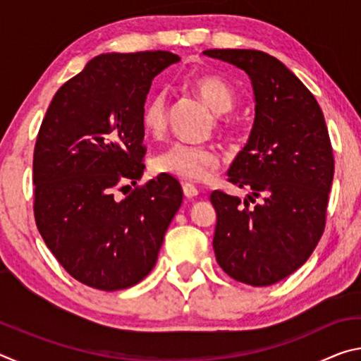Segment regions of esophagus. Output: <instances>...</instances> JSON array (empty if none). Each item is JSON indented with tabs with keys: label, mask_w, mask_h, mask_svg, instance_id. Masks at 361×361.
<instances>
[{
	"label": "esophagus",
	"mask_w": 361,
	"mask_h": 361,
	"mask_svg": "<svg viewBox=\"0 0 361 361\" xmlns=\"http://www.w3.org/2000/svg\"><path fill=\"white\" fill-rule=\"evenodd\" d=\"M183 192H185L188 199H194L199 195V189L195 188L192 183H185V185H183Z\"/></svg>",
	"instance_id": "obj_1"
}]
</instances>
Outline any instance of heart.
Listing matches in <instances>:
<instances>
[{
    "label": "heart",
    "mask_w": 361,
    "mask_h": 361,
    "mask_svg": "<svg viewBox=\"0 0 361 361\" xmlns=\"http://www.w3.org/2000/svg\"><path fill=\"white\" fill-rule=\"evenodd\" d=\"M189 87L215 114L229 113L235 103V92L228 81L216 75H204L194 78ZM143 130L148 135L159 138L167 129V97L157 92L148 97L140 114ZM229 130L228 124L219 126ZM218 154L210 146H197L188 143H173L151 159L154 173L176 176L180 180L200 181L218 167Z\"/></svg>",
    "instance_id": "heart-1"
}]
</instances>
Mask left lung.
Returning <instances> with one entry per match:
<instances>
[{
	"mask_svg": "<svg viewBox=\"0 0 361 361\" xmlns=\"http://www.w3.org/2000/svg\"><path fill=\"white\" fill-rule=\"evenodd\" d=\"M248 75L255 121L228 170L248 199L213 191V250L237 282L267 286L301 267L325 229L334 159L325 118L310 90L276 57L252 49H209ZM262 197L249 207L248 200Z\"/></svg>",
	"mask_w": 361,
	"mask_h": 361,
	"instance_id": "obj_1",
	"label": "left lung"
}]
</instances>
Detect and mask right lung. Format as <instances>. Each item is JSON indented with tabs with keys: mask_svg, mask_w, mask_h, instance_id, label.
<instances>
[{
	"mask_svg": "<svg viewBox=\"0 0 361 361\" xmlns=\"http://www.w3.org/2000/svg\"><path fill=\"white\" fill-rule=\"evenodd\" d=\"M180 62L172 52L102 54L57 90L36 138L35 219L47 248L78 282L124 290L156 266L164 235L183 202L180 183L142 178L140 121L151 82Z\"/></svg>",
	"mask_w": 361,
	"mask_h": 361,
	"instance_id": "right-lung-1",
	"label": "right lung"
}]
</instances>
